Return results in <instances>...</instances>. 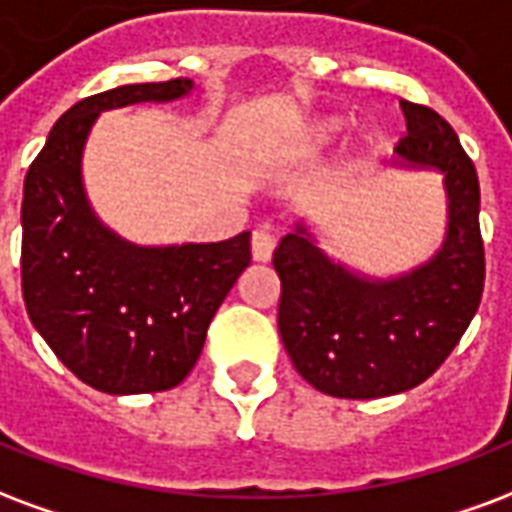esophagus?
I'll list each match as a JSON object with an SVG mask.
<instances>
[{"mask_svg":"<svg viewBox=\"0 0 512 512\" xmlns=\"http://www.w3.org/2000/svg\"><path fill=\"white\" fill-rule=\"evenodd\" d=\"M274 249L276 238L268 230H255L252 233V257H255V263H268L271 255H274Z\"/></svg>","mask_w":512,"mask_h":512,"instance_id":"esophagus-1","label":"esophagus"}]
</instances>
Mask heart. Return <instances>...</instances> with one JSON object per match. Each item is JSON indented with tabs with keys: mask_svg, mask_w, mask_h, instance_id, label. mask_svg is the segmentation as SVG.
Here are the masks:
<instances>
[{
	"mask_svg": "<svg viewBox=\"0 0 512 512\" xmlns=\"http://www.w3.org/2000/svg\"><path fill=\"white\" fill-rule=\"evenodd\" d=\"M344 121L336 119V116H323V119H312L301 124V130H295V135L290 140H285V146L279 151V160L282 162H295L304 160L314 151L325 149L328 143L339 138Z\"/></svg>",
	"mask_w": 512,
	"mask_h": 512,
	"instance_id": "obj_1",
	"label": "heart"
}]
</instances>
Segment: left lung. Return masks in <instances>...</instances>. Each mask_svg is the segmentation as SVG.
<instances>
[{
	"label": "left lung",
	"instance_id": "obj_1",
	"mask_svg": "<svg viewBox=\"0 0 512 512\" xmlns=\"http://www.w3.org/2000/svg\"><path fill=\"white\" fill-rule=\"evenodd\" d=\"M407 135L393 165L442 176L448 225L437 252L410 271L372 276L325 252L295 222L274 252L282 282L279 336L312 388L336 399H382L429 380L478 312L486 260L475 165L448 121L401 100Z\"/></svg>",
	"mask_w": 512,
	"mask_h": 512
}]
</instances>
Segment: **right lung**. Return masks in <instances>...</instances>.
<instances>
[{
	"mask_svg": "<svg viewBox=\"0 0 512 512\" xmlns=\"http://www.w3.org/2000/svg\"><path fill=\"white\" fill-rule=\"evenodd\" d=\"M189 78L130 83L75 102L24 181L21 287L29 320L70 372L111 396L176 388L252 260L249 230L217 244L140 246L102 225L83 187V149L102 111L173 102Z\"/></svg>",
	"mask_w": 512,
	"mask_h": 512,
	"instance_id": "right-lung-1",
	"label": "right lung"
}]
</instances>
